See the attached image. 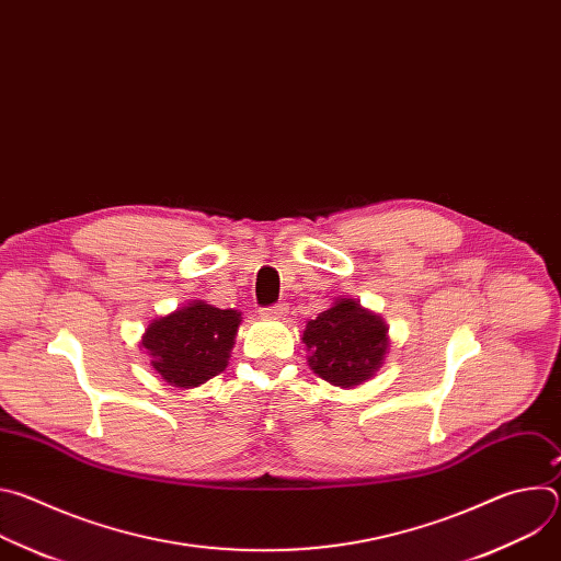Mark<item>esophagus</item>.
<instances>
[{"label":"esophagus","instance_id":"1","mask_svg":"<svg viewBox=\"0 0 561 561\" xmlns=\"http://www.w3.org/2000/svg\"><path fill=\"white\" fill-rule=\"evenodd\" d=\"M284 312H288V306L286 304H273L268 308H262V317H271V319H277L282 317Z\"/></svg>","mask_w":561,"mask_h":561}]
</instances>
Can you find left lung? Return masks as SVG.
Here are the masks:
<instances>
[{"mask_svg": "<svg viewBox=\"0 0 561 561\" xmlns=\"http://www.w3.org/2000/svg\"><path fill=\"white\" fill-rule=\"evenodd\" d=\"M301 342L310 353L312 373L333 386L353 388L381 368L388 351V327L379 314L344 297L310 319Z\"/></svg>", "mask_w": 561, "mask_h": 561, "instance_id": "left-lung-1", "label": "left lung"}]
</instances>
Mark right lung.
<instances>
[{"mask_svg":"<svg viewBox=\"0 0 561 561\" xmlns=\"http://www.w3.org/2000/svg\"><path fill=\"white\" fill-rule=\"evenodd\" d=\"M242 312L191 301L175 312L152 319L141 346L152 368L178 388H195L228 366Z\"/></svg>","mask_w":561,"mask_h":561,"instance_id":"1","label":"right lung"}]
</instances>
